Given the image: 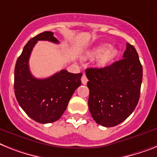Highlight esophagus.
<instances>
[{
	"label": "esophagus",
	"mask_w": 157,
	"mask_h": 157,
	"mask_svg": "<svg viewBox=\"0 0 157 157\" xmlns=\"http://www.w3.org/2000/svg\"><path fill=\"white\" fill-rule=\"evenodd\" d=\"M81 82H82L83 85H86L87 82H88V78L86 77L85 74H84L81 77Z\"/></svg>",
	"instance_id": "esophagus-1"
}]
</instances>
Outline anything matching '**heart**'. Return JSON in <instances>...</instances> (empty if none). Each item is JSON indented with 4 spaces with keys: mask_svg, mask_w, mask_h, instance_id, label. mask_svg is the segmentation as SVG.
<instances>
[{
    "mask_svg": "<svg viewBox=\"0 0 157 157\" xmlns=\"http://www.w3.org/2000/svg\"><path fill=\"white\" fill-rule=\"evenodd\" d=\"M109 46V44H102L91 52V56H99L97 62L100 65H105L117 56V50L115 48L108 49Z\"/></svg>",
    "mask_w": 157,
    "mask_h": 157,
    "instance_id": "obj_1",
    "label": "heart"
}]
</instances>
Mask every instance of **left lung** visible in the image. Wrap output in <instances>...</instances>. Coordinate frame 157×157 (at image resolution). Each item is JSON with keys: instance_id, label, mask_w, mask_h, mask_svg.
Masks as SVG:
<instances>
[{"instance_id": "1", "label": "left lung", "mask_w": 157, "mask_h": 157, "mask_svg": "<svg viewBox=\"0 0 157 157\" xmlns=\"http://www.w3.org/2000/svg\"><path fill=\"white\" fill-rule=\"evenodd\" d=\"M89 109L98 124L113 127L134 111L140 94L143 68L133 45L127 43L123 58L101 68L85 71Z\"/></svg>"}]
</instances>
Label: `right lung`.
<instances>
[{
    "mask_svg": "<svg viewBox=\"0 0 157 157\" xmlns=\"http://www.w3.org/2000/svg\"><path fill=\"white\" fill-rule=\"evenodd\" d=\"M38 40L58 44L52 32H43L29 40L16 63L14 92L18 104L30 118L38 123L55 122L65 111L72 94L81 84L82 73L63 70L45 79L32 75L29 60Z\"/></svg>",
    "mask_w": 157,
    "mask_h": 157,
    "instance_id": "add662e5",
    "label": "right lung"
}]
</instances>
